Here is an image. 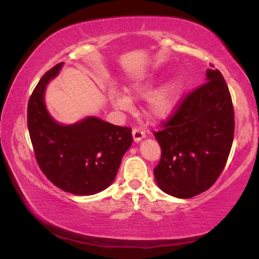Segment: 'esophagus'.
<instances>
[{"label": "esophagus", "mask_w": 259, "mask_h": 259, "mask_svg": "<svg viewBox=\"0 0 259 259\" xmlns=\"http://www.w3.org/2000/svg\"><path fill=\"white\" fill-rule=\"evenodd\" d=\"M133 136H134L135 142H139V140H142L144 137H145V133H144V131L139 128H134Z\"/></svg>", "instance_id": "34e87169"}]
</instances>
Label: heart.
I'll return each mask as SVG.
<instances>
[{
    "mask_svg": "<svg viewBox=\"0 0 259 259\" xmlns=\"http://www.w3.org/2000/svg\"><path fill=\"white\" fill-rule=\"evenodd\" d=\"M153 90V82L145 81L136 83L128 88V94L131 98H146ZM183 93V82L178 78L169 81L151 95L147 100L146 114L153 120H164L169 117L176 109ZM112 104L122 111H129L133 107L131 100L119 91H112L109 94Z\"/></svg>",
    "mask_w": 259,
    "mask_h": 259,
    "instance_id": "heart-1",
    "label": "heart"
}]
</instances>
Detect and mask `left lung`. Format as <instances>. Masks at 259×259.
<instances>
[{
  "instance_id": "1",
  "label": "left lung",
  "mask_w": 259,
  "mask_h": 259,
  "mask_svg": "<svg viewBox=\"0 0 259 259\" xmlns=\"http://www.w3.org/2000/svg\"><path fill=\"white\" fill-rule=\"evenodd\" d=\"M207 69V82L178 102L153 131L161 147L154 168L162 191L188 199L209 190L225 168L234 138V108L222 73Z\"/></svg>"
}]
</instances>
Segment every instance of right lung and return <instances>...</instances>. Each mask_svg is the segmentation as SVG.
<instances>
[{
  "mask_svg": "<svg viewBox=\"0 0 259 259\" xmlns=\"http://www.w3.org/2000/svg\"><path fill=\"white\" fill-rule=\"evenodd\" d=\"M63 63L49 69L35 87L27 106V125L35 159L49 181L65 192L91 195L111 185L122 156L133 144L129 126L88 117L72 125L57 123L47 112V83Z\"/></svg>",
  "mask_w": 259,
  "mask_h": 259,
  "instance_id": "right-lung-1",
  "label": "right lung"
}]
</instances>
